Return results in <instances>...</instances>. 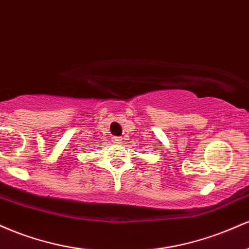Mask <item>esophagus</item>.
Here are the masks:
<instances>
[{"instance_id":"34e87169","label":"esophagus","mask_w":249,"mask_h":249,"mask_svg":"<svg viewBox=\"0 0 249 249\" xmlns=\"http://www.w3.org/2000/svg\"><path fill=\"white\" fill-rule=\"evenodd\" d=\"M112 142L115 144H122V138L121 137H112Z\"/></svg>"}]
</instances>
